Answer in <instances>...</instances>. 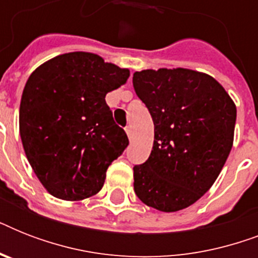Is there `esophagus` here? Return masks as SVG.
I'll return each mask as SVG.
<instances>
[{"label": "esophagus", "mask_w": 258, "mask_h": 258, "mask_svg": "<svg viewBox=\"0 0 258 258\" xmlns=\"http://www.w3.org/2000/svg\"><path fill=\"white\" fill-rule=\"evenodd\" d=\"M125 133H127V135H128L130 139L133 138V133H131V128H130V127H125Z\"/></svg>", "instance_id": "1"}]
</instances>
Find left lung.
Here are the masks:
<instances>
[{
	"label": "left lung",
	"instance_id": "left-lung-1",
	"mask_svg": "<svg viewBox=\"0 0 258 258\" xmlns=\"http://www.w3.org/2000/svg\"><path fill=\"white\" fill-rule=\"evenodd\" d=\"M133 83L154 121L151 154L134 166L135 194L159 212L188 208L212 187L228 159L236 104L216 79L187 68L141 71Z\"/></svg>",
	"mask_w": 258,
	"mask_h": 258
}]
</instances>
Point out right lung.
Instances as JSON below:
<instances>
[{
	"label": "right lung",
	"mask_w": 258,
	"mask_h": 258,
	"mask_svg": "<svg viewBox=\"0 0 258 258\" xmlns=\"http://www.w3.org/2000/svg\"><path fill=\"white\" fill-rule=\"evenodd\" d=\"M128 78L127 68L89 52L58 54L32 72L22 91L20 135L50 196L82 201L101 190L108 166L128 146L105 95Z\"/></svg>",
	"instance_id": "right-lung-1"
}]
</instances>
